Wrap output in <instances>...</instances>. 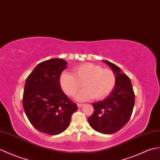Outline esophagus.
<instances>
[{
    "label": "esophagus",
    "instance_id": "1",
    "mask_svg": "<svg viewBox=\"0 0 160 160\" xmlns=\"http://www.w3.org/2000/svg\"><path fill=\"white\" fill-rule=\"evenodd\" d=\"M77 105H78V108H82L84 104H83V103H78Z\"/></svg>",
    "mask_w": 160,
    "mask_h": 160
}]
</instances>
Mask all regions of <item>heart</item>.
<instances>
[{
  "mask_svg": "<svg viewBox=\"0 0 160 160\" xmlns=\"http://www.w3.org/2000/svg\"><path fill=\"white\" fill-rule=\"evenodd\" d=\"M73 74L63 72L60 76V85L70 97L76 94L81 87L84 88L76 95L78 101L90 98L102 99L112 91L116 83V76L112 70L103 68L93 63H84L74 67Z\"/></svg>",
  "mask_w": 160,
  "mask_h": 160,
  "instance_id": "obj_1",
  "label": "heart"
}]
</instances>
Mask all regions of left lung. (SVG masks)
Returning a JSON list of instances; mask_svg holds the SVG:
<instances>
[{"label": "left lung", "instance_id": "left-lung-1", "mask_svg": "<svg viewBox=\"0 0 160 160\" xmlns=\"http://www.w3.org/2000/svg\"><path fill=\"white\" fill-rule=\"evenodd\" d=\"M116 76V83L110 95L102 101L92 103L94 112L88 118L91 127L99 133L112 134L123 128L130 118L135 95L129 78L116 65L103 61Z\"/></svg>", "mask_w": 160, "mask_h": 160}]
</instances>
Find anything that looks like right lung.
I'll use <instances>...</instances> for the list:
<instances>
[{"label": "right lung", "instance_id": "add662e5", "mask_svg": "<svg viewBox=\"0 0 160 160\" xmlns=\"http://www.w3.org/2000/svg\"><path fill=\"white\" fill-rule=\"evenodd\" d=\"M61 58L39 63L24 85L23 108L29 121L39 132L57 135L68 128L72 115L78 110L60 85V76L67 68Z\"/></svg>", "mask_w": 160, "mask_h": 160}]
</instances>
